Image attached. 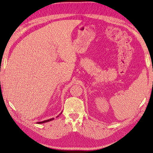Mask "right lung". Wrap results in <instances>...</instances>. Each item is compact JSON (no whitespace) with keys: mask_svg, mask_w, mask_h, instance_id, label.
Instances as JSON below:
<instances>
[{"mask_svg":"<svg viewBox=\"0 0 153 153\" xmlns=\"http://www.w3.org/2000/svg\"><path fill=\"white\" fill-rule=\"evenodd\" d=\"M53 120H54V118H52V119H49L48 120H45V121H41V122H38V123H46V122H48V121H52Z\"/></svg>","mask_w":153,"mask_h":153,"instance_id":"add662e5","label":"right lung"}]
</instances>
